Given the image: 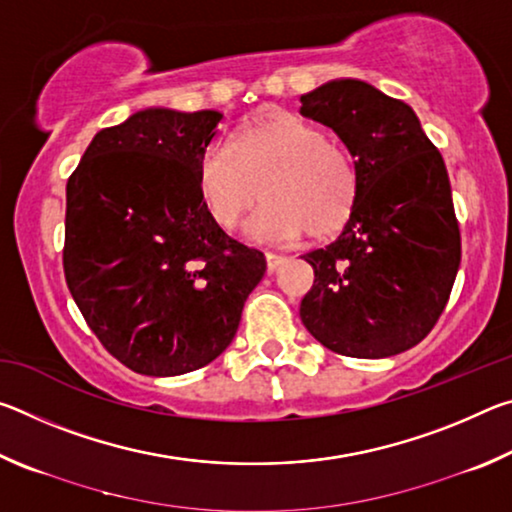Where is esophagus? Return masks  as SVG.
<instances>
[{
	"mask_svg": "<svg viewBox=\"0 0 512 512\" xmlns=\"http://www.w3.org/2000/svg\"><path fill=\"white\" fill-rule=\"evenodd\" d=\"M284 262H287V257L275 255V253H266V268H268V273H275L277 268H280Z\"/></svg>",
	"mask_w": 512,
	"mask_h": 512,
	"instance_id": "34e87169",
	"label": "esophagus"
}]
</instances>
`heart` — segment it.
<instances>
[{
  "instance_id": "obj_1",
  "label": "heart",
  "mask_w": 512,
  "mask_h": 512,
  "mask_svg": "<svg viewBox=\"0 0 512 512\" xmlns=\"http://www.w3.org/2000/svg\"><path fill=\"white\" fill-rule=\"evenodd\" d=\"M248 223L264 244H289L307 230L318 239L345 228L357 207L359 173L348 153L329 144L323 128L296 115H275L246 128L235 144H212L198 160V192L207 214L232 232L257 203Z\"/></svg>"
}]
</instances>
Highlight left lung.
<instances>
[{
  "label": "left lung",
  "instance_id": "obj_1",
  "mask_svg": "<svg viewBox=\"0 0 512 512\" xmlns=\"http://www.w3.org/2000/svg\"><path fill=\"white\" fill-rule=\"evenodd\" d=\"M300 101L302 115L332 128L359 173L341 235L302 255L314 268L302 325L336 354L393 357L431 332L461 266L443 155L409 103L366 81H327Z\"/></svg>",
  "mask_w": 512,
  "mask_h": 512
}]
</instances>
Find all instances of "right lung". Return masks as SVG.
<instances>
[{"label": "right lung", "mask_w": 512, "mask_h": 512, "mask_svg": "<svg viewBox=\"0 0 512 512\" xmlns=\"http://www.w3.org/2000/svg\"><path fill=\"white\" fill-rule=\"evenodd\" d=\"M223 112L146 108L103 128L67 180L63 266L85 323L140 375L207 366L266 259L212 221L198 160Z\"/></svg>", "instance_id": "obj_1"}]
</instances>
